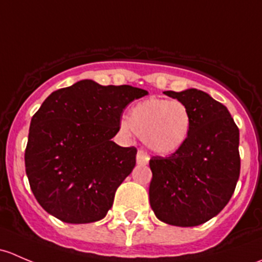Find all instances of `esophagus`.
Masks as SVG:
<instances>
[{
    "label": "esophagus",
    "mask_w": 262,
    "mask_h": 262,
    "mask_svg": "<svg viewBox=\"0 0 262 262\" xmlns=\"http://www.w3.org/2000/svg\"><path fill=\"white\" fill-rule=\"evenodd\" d=\"M148 161H149V156H148L144 150H138V152H137V163H138V165H147Z\"/></svg>",
    "instance_id": "obj_1"
}]
</instances>
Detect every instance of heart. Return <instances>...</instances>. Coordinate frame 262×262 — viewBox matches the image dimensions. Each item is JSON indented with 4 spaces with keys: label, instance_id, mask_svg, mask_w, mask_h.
Returning <instances> with one entry per match:
<instances>
[{
    "label": "heart",
    "instance_id": "b5f03b06",
    "mask_svg": "<svg viewBox=\"0 0 262 262\" xmlns=\"http://www.w3.org/2000/svg\"><path fill=\"white\" fill-rule=\"evenodd\" d=\"M191 114L176 100L149 97L130 107L123 133L142 137L144 146L158 156H170L184 147L191 133Z\"/></svg>",
    "mask_w": 262,
    "mask_h": 262
}]
</instances>
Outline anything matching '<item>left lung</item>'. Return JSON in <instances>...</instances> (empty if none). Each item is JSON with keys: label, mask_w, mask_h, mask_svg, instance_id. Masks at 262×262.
<instances>
[{"label": "left lung", "mask_w": 262, "mask_h": 262, "mask_svg": "<svg viewBox=\"0 0 262 262\" xmlns=\"http://www.w3.org/2000/svg\"><path fill=\"white\" fill-rule=\"evenodd\" d=\"M191 114V133L170 157H152L149 203L163 223L195 227L221 212L239 178V130L223 104L207 92H163Z\"/></svg>", "instance_id": "obj_1"}]
</instances>
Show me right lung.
<instances>
[{
    "label": "right lung",
    "instance_id": "add662e5",
    "mask_svg": "<svg viewBox=\"0 0 262 262\" xmlns=\"http://www.w3.org/2000/svg\"><path fill=\"white\" fill-rule=\"evenodd\" d=\"M146 90L82 80L52 92L31 118L25 167L34 196L66 223L104 218L136 166L137 149L112 141L120 115Z\"/></svg>",
    "mask_w": 262,
    "mask_h": 262
}]
</instances>
